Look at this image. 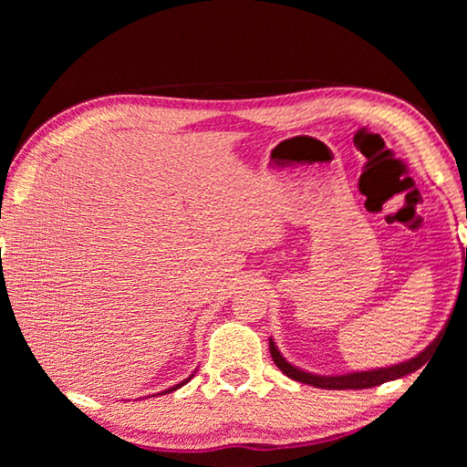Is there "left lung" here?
I'll use <instances>...</instances> for the list:
<instances>
[{"label": "left lung", "mask_w": 467, "mask_h": 467, "mask_svg": "<svg viewBox=\"0 0 467 467\" xmlns=\"http://www.w3.org/2000/svg\"><path fill=\"white\" fill-rule=\"evenodd\" d=\"M463 259H465V266H463L462 281L465 279V273H467V249L463 253ZM440 337L428 347V349L421 351L418 357H413V359L405 361V363L383 367V369L349 373V375H335V377L333 375H313V373H306L303 369H296L295 365H291L279 353V349H276V345H275L273 339L269 341V349H271V357H273V361L276 363V367H279V369L286 377H291V379H295V381H301V383L313 385V387H321V389H367V387H375V385H381L385 381L400 379V377H405V375H410L413 371H418L420 367L428 363L430 355L435 351V347H438V343H440Z\"/></svg>", "instance_id": "obj_1"}]
</instances>
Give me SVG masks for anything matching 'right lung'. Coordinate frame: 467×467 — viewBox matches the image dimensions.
<instances>
[{
  "label": "right lung",
  "mask_w": 467,
  "mask_h": 467,
  "mask_svg": "<svg viewBox=\"0 0 467 467\" xmlns=\"http://www.w3.org/2000/svg\"><path fill=\"white\" fill-rule=\"evenodd\" d=\"M192 377V375H191ZM191 377H188V379H191ZM188 379H184V381H181V383H178V385H174V387H171V389H166L164 393H171V391H176L178 389V387H182L184 383H188Z\"/></svg>",
  "instance_id": "obj_1"
}]
</instances>
